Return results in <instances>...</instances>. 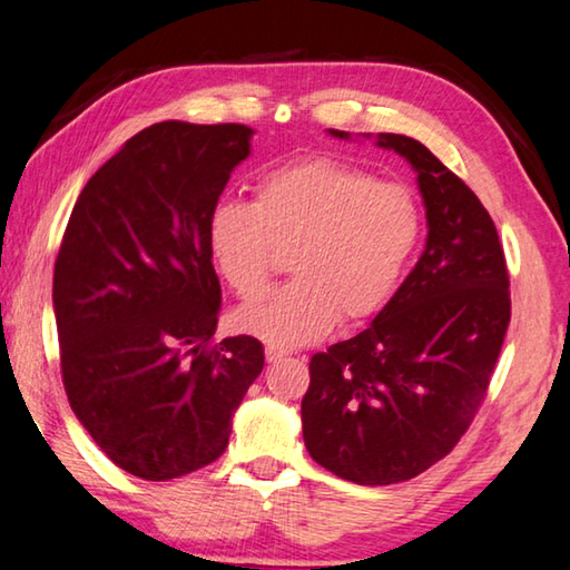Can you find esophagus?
I'll return each mask as SVG.
<instances>
[{"instance_id":"esophagus-1","label":"esophagus","mask_w":570,"mask_h":570,"mask_svg":"<svg viewBox=\"0 0 570 570\" xmlns=\"http://www.w3.org/2000/svg\"><path fill=\"white\" fill-rule=\"evenodd\" d=\"M287 353L283 351V347H275V345H267L265 347V361L267 363H277V361H283Z\"/></svg>"}]
</instances>
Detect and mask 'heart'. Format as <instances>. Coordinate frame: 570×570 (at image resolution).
I'll return each mask as SVG.
<instances>
[{"instance_id":"heart-1","label":"heart","mask_w":570,"mask_h":570,"mask_svg":"<svg viewBox=\"0 0 570 570\" xmlns=\"http://www.w3.org/2000/svg\"><path fill=\"white\" fill-rule=\"evenodd\" d=\"M421 209L401 185L335 159L279 167L253 203L223 199L207 243L225 283L253 301L273 273L275 249H293V283L237 313V325L275 347L313 343L383 311L421 239Z\"/></svg>"}]
</instances>
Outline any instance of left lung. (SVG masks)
I'll list each match as a JSON object with an SVG mask.
<instances>
[{
  "label": "left lung",
  "mask_w": 570,
  "mask_h": 570,
  "mask_svg": "<svg viewBox=\"0 0 570 570\" xmlns=\"http://www.w3.org/2000/svg\"><path fill=\"white\" fill-rule=\"evenodd\" d=\"M377 147L417 173L425 249L363 333L313 355L301 407L313 461L357 485L411 481L453 451L511 323L503 245L481 199L417 139L381 132Z\"/></svg>",
  "instance_id": "8db88e82"
}]
</instances>
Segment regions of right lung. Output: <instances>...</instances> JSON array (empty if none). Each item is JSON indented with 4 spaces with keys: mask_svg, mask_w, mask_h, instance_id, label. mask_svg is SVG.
Wrapping results in <instances>:
<instances>
[{
    "mask_svg": "<svg viewBox=\"0 0 570 570\" xmlns=\"http://www.w3.org/2000/svg\"><path fill=\"white\" fill-rule=\"evenodd\" d=\"M249 139L245 125L142 129L89 177L59 247L52 303L69 405L109 461L145 481L217 461L263 373L255 337L209 343L223 293L207 219Z\"/></svg>",
    "mask_w": 570,
    "mask_h": 570,
    "instance_id": "add662e5",
    "label": "right lung"
}]
</instances>
